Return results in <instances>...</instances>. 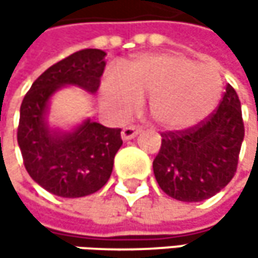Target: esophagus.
Wrapping results in <instances>:
<instances>
[{
    "instance_id": "obj_1",
    "label": "esophagus",
    "mask_w": 258,
    "mask_h": 258,
    "mask_svg": "<svg viewBox=\"0 0 258 258\" xmlns=\"http://www.w3.org/2000/svg\"><path fill=\"white\" fill-rule=\"evenodd\" d=\"M139 133H140V128H137L134 125H128L121 131V137H122V140H130V139L136 137Z\"/></svg>"
}]
</instances>
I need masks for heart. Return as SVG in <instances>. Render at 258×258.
I'll return each mask as SVG.
<instances>
[{"instance_id":"b5f03b06","label":"heart","mask_w":258,"mask_h":258,"mask_svg":"<svg viewBox=\"0 0 258 258\" xmlns=\"http://www.w3.org/2000/svg\"><path fill=\"white\" fill-rule=\"evenodd\" d=\"M223 79L206 64L176 53H148L130 61L124 78L115 72L103 79L101 94L119 115L133 113L140 98H149L154 122L169 131L191 128L220 103Z\"/></svg>"}]
</instances>
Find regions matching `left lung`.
Wrapping results in <instances>:
<instances>
[{"instance_id": "1", "label": "left lung", "mask_w": 258, "mask_h": 258, "mask_svg": "<svg viewBox=\"0 0 258 258\" xmlns=\"http://www.w3.org/2000/svg\"><path fill=\"white\" fill-rule=\"evenodd\" d=\"M245 128L240 101L230 85L218 109L185 131L163 133L152 167L160 188L180 202H202L234 176Z\"/></svg>"}]
</instances>
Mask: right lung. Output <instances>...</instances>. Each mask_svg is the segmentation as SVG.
<instances>
[{"mask_svg":"<svg viewBox=\"0 0 258 258\" xmlns=\"http://www.w3.org/2000/svg\"><path fill=\"white\" fill-rule=\"evenodd\" d=\"M106 52L83 49L49 67L24 97L18 143L26 172L49 192L75 199L94 194L112 175L122 145L121 128H107L89 118L70 131L50 127L49 103L62 86L95 94L104 72Z\"/></svg>","mask_w":258,"mask_h":258,"instance_id":"add662e5","label":"right lung"}]
</instances>
